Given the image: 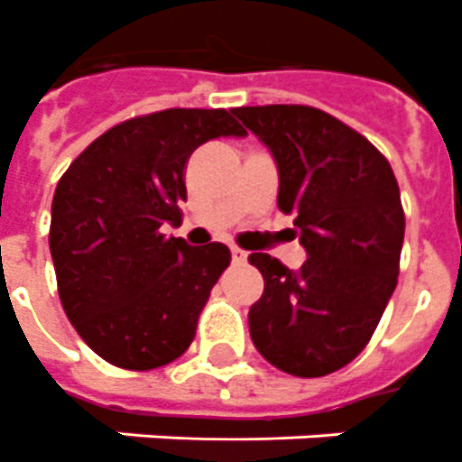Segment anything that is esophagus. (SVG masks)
<instances>
[{"label": "esophagus", "mask_w": 462, "mask_h": 462, "mask_svg": "<svg viewBox=\"0 0 462 462\" xmlns=\"http://www.w3.org/2000/svg\"><path fill=\"white\" fill-rule=\"evenodd\" d=\"M231 260H234V264H243V262L248 260V253L241 248H231Z\"/></svg>", "instance_id": "34e87169"}]
</instances>
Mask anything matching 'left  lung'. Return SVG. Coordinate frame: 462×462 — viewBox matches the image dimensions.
Returning a JSON list of instances; mask_svg holds the SVG:
<instances>
[{
	"label": "left lung",
	"instance_id": "left-lung-1",
	"mask_svg": "<svg viewBox=\"0 0 462 462\" xmlns=\"http://www.w3.org/2000/svg\"><path fill=\"white\" fill-rule=\"evenodd\" d=\"M234 114L279 167V209L308 253L300 269L253 253L264 293L248 312L260 356L293 377L341 370L370 343L398 282L405 214L389 160L331 114L305 105Z\"/></svg>",
	"mask_w": 462,
	"mask_h": 462
}]
</instances>
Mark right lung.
<instances>
[{"mask_svg":"<svg viewBox=\"0 0 462 462\" xmlns=\"http://www.w3.org/2000/svg\"><path fill=\"white\" fill-rule=\"evenodd\" d=\"M221 135H245L226 109L145 114L92 140L59 179L50 224L59 298L80 338L121 370L183 356L231 262L221 243L190 248L162 234L180 224L190 154Z\"/></svg>","mask_w":462,"mask_h":462,"instance_id":"1","label":"right lung"}]
</instances>
